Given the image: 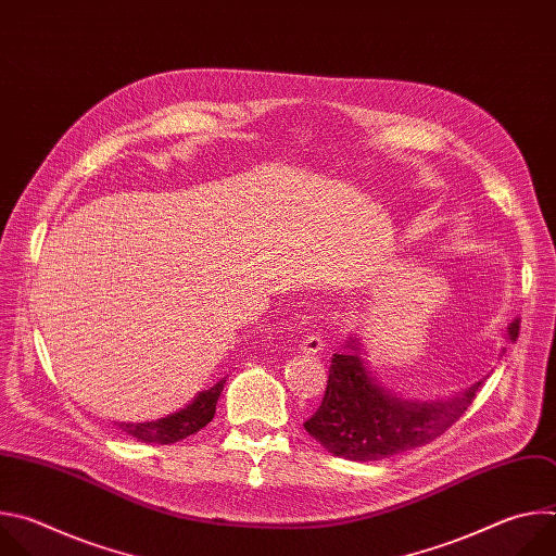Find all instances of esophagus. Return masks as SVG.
<instances>
[{"instance_id": "obj_1", "label": "esophagus", "mask_w": 556, "mask_h": 556, "mask_svg": "<svg viewBox=\"0 0 556 556\" xmlns=\"http://www.w3.org/2000/svg\"><path fill=\"white\" fill-rule=\"evenodd\" d=\"M299 350L303 354H319L326 350V341L321 334H307L301 343H299Z\"/></svg>"}]
</instances>
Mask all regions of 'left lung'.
<instances>
[{
  "instance_id": "obj_1",
  "label": "left lung",
  "mask_w": 556,
  "mask_h": 556,
  "mask_svg": "<svg viewBox=\"0 0 556 556\" xmlns=\"http://www.w3.org/2000/svg\"><path fill=\"white\" fill-rule=\"evenodd\" d=\"M517 337L519 321L515 319L508 326V341L515 343ZM482 382H472L446 399H409L374 376L361 356L356 337H350L332 356L321 407L303 427L337 457L382 459L442 435L468 409Z\"/></svg>"
}]
</instances>
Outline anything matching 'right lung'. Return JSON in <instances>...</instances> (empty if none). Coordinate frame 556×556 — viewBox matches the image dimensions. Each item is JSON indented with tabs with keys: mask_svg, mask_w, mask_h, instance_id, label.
Here are the masks:
<instances>
[{
	"mask_svg": "<svg viewBox=\"0 0 556 556\" xmlns=\"http://www.w3.org/2000/svg\"><path fill=\"white\" fill-rule=\"evenodd\" d=\"M226 384V378L215 382L213 387L200 391L195 399L178 409L176 414H169L161 420L151 422H118V429H123L127 435L136 438L138 442H153V444H174L178 440H185L193 433H198L202 427H206L215 416V405L219 393Z\"/></svg>",
	"mask_w": 556,
	"mask_h": 556,
	"instance_id": "add662e5",
	"label": "right lung"
}]
</instances>
